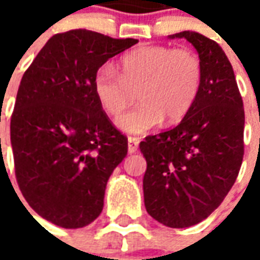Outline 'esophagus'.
Masks as SVG:
<instances>
[{"instance_id": "34e87169", "label": "esophagus", "mask_w": 260, "mask_h": 260, "mask_svg": "<svg viewBox=\"0 0 260 260\" xmlns=\"http://www.w3.org/2000/svg\"><path fill=\"white\" fill-rule=\"evenodd\" d=\"M139 147V139L135 136H129L128 138V152L135 153Z\"/></svg>"}]
</instances>
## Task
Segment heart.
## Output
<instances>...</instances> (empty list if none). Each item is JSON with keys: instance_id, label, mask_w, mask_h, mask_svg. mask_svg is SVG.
I'll return each mask as SVG.
<instances>
[{"instance_id": "heart-1", "label": "heart", "mask_w": 260, "mask_h": 260, "mask_svg": "<svg viewBox=\"0 0 260 260\" xmlns=\"http://www.w3.org/2000/svg\"><path fill=\"white\" fill-rule=\"evenodd\" d=\"M203 83V65L191 48L139 46L119 59V74L110 65L97 69L93 90L100 107L118 117L139 94L141 106L118 119L128 134H143L166 124H175L189 113Z\"/></svg>"}]
</instances>
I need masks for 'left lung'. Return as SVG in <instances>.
<instances>
[{
  "label": "left lung",
  "instance_id": "left-lung-1",
  "mask_svg": "<svg viewBox=\"0 0 260 260\" xmlns=\"http://www.w3.org/2000/svg\"><path fill=\"white\" fill-rule=\"evenodd\" d=\"M196 48L203 83L180 124L141 142L146 158L147 213L171 229L201 223L224 201L244 157L245 113L233 67L217 43L196 31L175 33Z\"/></svg>",
  "mask_w": 260,
  "mask_h": 260
}]
</instances>
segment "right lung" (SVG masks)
<instances>
[{
    "label": "right lung",
    "instance_id": "right-lung-1",
    "mask_svg": "<svg viewBox=\"0 0 260 260\" xmlns=\"http://www.w3.org/2000/svg\"><path fill=\"white\" fill-rule=\"evenodd\" d=\"M136 43L86 29L57 33L22 76L11 117L15 175L29 206L59 227L99 217L126 156L128 139L100 107L93 78Z\"/></svg>",
    "mask_w": 260,
    "mask_h": 260
}]
</instances>
